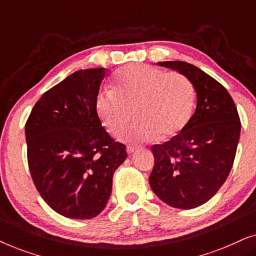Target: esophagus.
<instances>
[{
	"label": "esophagus",
	"mask_w": 256,
	"mask_h": 256,
	"mask_svg": "<svg viewBox=\"0 0 256 256\" xmlns=\"http://www.w3.org/2000/svg\"><path fill=\"white\" fill-rule=\"evenodd\" d=\"M136 149H138V146H127V152H128V154H132L134 152H136Z\"/></svg>",
	"instance_id": "34e87169"
}]
</instances>
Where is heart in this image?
<instances>
[{
  "label": "heart",
  "mask_w": 256,
  "mask_h": 256,
  "mask_svg": "<svg viewBox=\"0 0 256 256\" xmlns=\"http://www.w3.org/2000/svg\"><path fill=\"white\" fill-rule=\"evenodd\" d=\"M194 106V88L188 76L148 64L124 66L115 76L114 88H102L96 99V113L113 135L124 130L134 110L138 118L128 138L138 142L180 134Z\"/></svg>",
  "instance_id": "heart-1"
}]
</instances>
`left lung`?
<instances>
[{
	"label": "left lung",
	"instance_id": "1",
	"mask_svg": "<svg viewBox=\"0 0 256 256\" xmlns=\"http://www.w3.org/2000/svg\"><path fill=\"white\" fill-rule=\"evenodd\" d=\"M188 76L197 93V107L180 134L152 146L149 183L166 204L190 210L214 196L228 177L239 143L241 122L227 90L197 66L160 62Z\"/></svg>",
	"mask_w": 256,
	"mask_h": 256
}]
</instances>
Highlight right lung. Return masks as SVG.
<instances>
[{
  "label": "right lung",
  "instance_id": "obj_1",
  "mask_svg": "<svg viewBox=\"0 0 256 256\" xmlns=\"http://www.w3.org/2000/svg\"><path fill=\"white\" fill-rule=\"evenodd\" d=\"M106 68L80 70L46 90L26 124L28 164L42 198L59 214L92 219L106 208L126 146L106 132L96 99Z\"/></svg>",
  "mask_w": 256,
  "mask_h": 256
}]
</instances>
